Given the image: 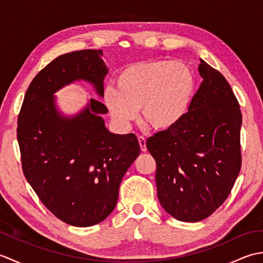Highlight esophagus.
Segmentation results:
<instances>
[{
    "label": "esophagus",
    "mask_w": 263,
    "mask_h": 263,
    "mask_svg": "<svg viewBox=\"0 0 263 263\" xmlns=\"http://www.w3.org/2000/svg\"><path fill=\"white\" fill-rule=\"evenodd\" d=\"M138 140H139V144H140V147H141V150H142V152H147L146 138L142 137V136H139V137H138Z\"/></svg>",
    "instance_id": "34e87169"
}]
</instances>
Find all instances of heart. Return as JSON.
Instances as JSON below:
<instances>
[{
    "label": "heart",
    "instance_id": "b5f03b06",
    "mask_svg": "<svg viewBox=\"0 0 263 263\" xmlns=\"http://www.w3.org/2000/svg\"><path fill=\"white\" fill-rule=\"evenodd\" d=\"M104 92V103L117 124L137 117L157 131L174 128L186 115L197 89L193 70L180 61L153 60L127 65Z\"/></svg>",
    "mask_w": 263,
    "mask_h": 263
}]
</instances>
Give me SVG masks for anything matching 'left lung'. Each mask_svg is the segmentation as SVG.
Masks as SVG:
<instances>
[{
  "label": "left lung",
  "instance_id": "1",
  "mask_svg": "<svg viewBox=\"0 0 263 263\" xmlns=\"http://www.w3.org/2000/svg\"><path fill=\"white\" fill-rule=\"evenodd\" d=\"M202 82L178 124L147 140L161 206L181 221L214 214L241 171L242 113L230 83L201 60Z\"/></svg>",
  "mask_w": 263,
  "mask_h": 263
}]
</instances>
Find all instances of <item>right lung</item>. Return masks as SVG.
Returning <instances> with one entry per match:
<instances>
[{
    "label": "right lung",
    "instance_id": "1",
    "mask_svg": "<svg viewBox=\"0 0 263 263\" xmlns=\"http://www.w3.org/2000/svg\"><path fill=\"white\" fill-rule=\"evenodd\" d=\"M100 49L57 58L33 78L18 117L22 171L44 205L66 224L88 227L114 210L123 176L140 154L136 135H114L90 99L79 114L64 116L54 93L78 80L90 82L104 96L107 74Z\"/></svg>",
    "mask_w": 263,
    "mask_h": 263
}]
</instances>
